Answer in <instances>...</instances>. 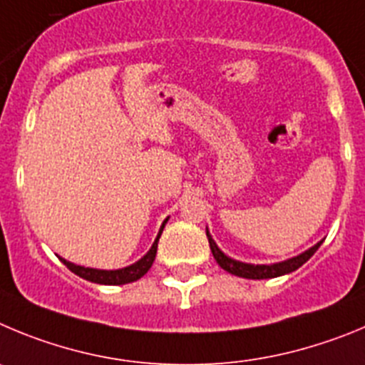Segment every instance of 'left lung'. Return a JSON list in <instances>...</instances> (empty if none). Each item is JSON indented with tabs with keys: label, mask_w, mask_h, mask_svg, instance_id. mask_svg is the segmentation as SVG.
<instances>
[{
	"label": "left lung",
	"mask_w": 365,
	"mask_h": 365,
	"mask_svg": "<svg viewBox=\"0 0 365 365\" xmlns=\"http://www.w3.org/2000/svg\"><path fill=\"white\" fill-rule=\"evenodd\" d=\"M207 238H209V245H211L212 256H215V260L218 262L220 267L225 269V271L231 272V274H235V277L249 278V280L277 278V277H282V274H287V272L297 271L298 267H302L305 262L309 260L311 256L317 252V249L320 247L322 244V242H318L317 245H313L311 249L304 251L302 255L294 256V258H289V260L285 262H278V264H271V265H252V264H245V262L232 260V258H229L227 255H223V252L218 249V245L215 244L212 236L209 235V231H207Z\"/></svg>",
	"instance_id": "left-lung-1"
}]
</instances>
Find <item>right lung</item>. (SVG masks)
I'll return each instance as SVG.
<instances>
[{"label": "right lung", "mask_w": 365, "mask_h": 365, "mask_svg": "<svg viewBox=\"0 0 365 365\" xmlns=\"http://www.w3.org/2000/svg\"><path fill=\"white\" fill-rule=\"evenodd\" d=\"M167 220L169 218H165V222L162 223L158 236H156V240H154V244H153V247L149 249V252H147L143 258H140L136 264L129 265V267L114 269V271H105V269H93V267H83V265H76V264H72V262H67L65 258H60V260L63 262V264L67 265V267L71 269L74 274H78V277L85 278V280H88V282H94V284L121 285V284H130V282H136V280H140V278H142L147 271H149L150 265H153V262H154V258H156V251H158V240H160V236H162V231H163V227H165Z\"/></svg>", "instance_id": "1"}]
</instances>
